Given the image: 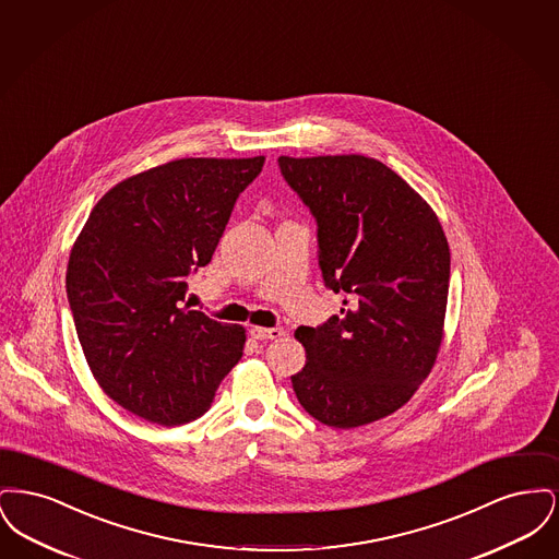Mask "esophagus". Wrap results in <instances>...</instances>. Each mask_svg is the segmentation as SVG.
I'll use <instances>...</instances> for the list:
<instances>
[{
	"mask_svg": "<svg viewBox=\"0 0 559 559\" xmlns=\"http://www.w3.org/2000/svg\"><path fill=\"white\" fill-rule=\"evenodd\" d=\"M249 335H251L253 340H278V337H283V335H285V331H283V329H278V326H274V329H266V326H251V329H249Z\"/></svg>",
	"mask_w": 559,
	"mask_h": 559,
	"instance_id": "esophagus-1",
	"label": "esophagus"
}]
</instances>
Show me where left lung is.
Wrapping results in <instances>:
<instances>
[{
  "label": "left lung",
  "mask_w": 559,
  "mask_h": 559,
  "mask_svg": "<svg viewBox=\"0 0 559 559\" xmlns=\"http://www.w3.org/2000/svg\"><path fill=\"white\" fill-rule=\"evenodd\" d=\"M319 222L324 285L347 293L342 317L299 326V404L320 424L367 426L404 406L444 337L451 249L436 212L396 171L365 155L281 157Z\"/></svg>",
  "instance_id": "8db88e82"
}]
</instances>
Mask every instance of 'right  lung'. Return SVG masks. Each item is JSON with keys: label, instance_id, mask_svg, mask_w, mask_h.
<instances>
[{"label": "right lung", "instance_id": "right-lung-1", "mask_svg": "<svg viewBox=\"0 0 559 559\" xmlns=\"http://www.w3.org/2000/svg\"><path fill=\"white\" fill-rule=\"evenodd\" d=\"M264 160L188 157L140 171L108 190L75 239L67 295L87 367L140 419L194 421L242 356L245 326L190 310L185 295Z\"/></svg>", "mask_w": 559, "mask_h": 559}]
</instances>
